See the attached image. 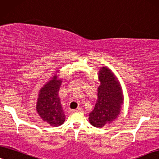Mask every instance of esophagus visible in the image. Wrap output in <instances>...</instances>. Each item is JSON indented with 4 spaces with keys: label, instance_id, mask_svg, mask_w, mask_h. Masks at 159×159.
I'll use <instances>...</instances> for the list:
<instances>
[{
    "label": "esophagus",
    "instance_id": "1",
    "mask_svg": "<svg viewBox=\"0 0 159 159\" xmlns=\"http://www.w3.org/2000/svg\"><path fill=\"white\" fill-rule=\"evenodd\" d=\"M74 111H82V108L79 107V108H76V109L74 110Z\"/></svg>",
    "mask_w": 159,
    "mask_h": 159
}]
</instances>
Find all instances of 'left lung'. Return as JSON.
Masks as SVG:
<instances>
[{
    "label": "left lung",
    "mask_w": 159,
    "mask_h": 159,
    "mask_svg": "<svg viewBox=\"0 0 159 159\" xmlns=\"http://www.w3.org/2000/svg\"><path fill=\"white\" fill-rule=\"evenodd\" d=\"M98 79V99L89 114V120L94 127L103 128L112 123L119 116L123 104V94L120 82L108 67L100 68Z\"/></svg>",
    "instance_id": "left-lung-1"
}]
</instances>
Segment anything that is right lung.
<instances>
[{
  "instance_id": "add662e5",
  "label": "right lung",
  "mask_w": 159,
  "mask_h": 159,
  "mask_svg": "<svg viewBox=\"0 0 159 159\" xmlns=\"http://www.w3.org/2000/svg\"><path fill=\"white\" fill-rule=\"evenodd\" d=\"M59 71L57 70L56 72ZM62 80L58 79L55 73L39 92L37 102V111L43 121L53 127L61 125L65 121V112L59 98V91Z\"/></svg>"
}]
</instances>
